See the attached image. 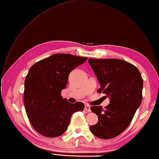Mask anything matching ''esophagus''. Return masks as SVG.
Returning <instances> with one entry per match:
<instances>
[{"instance_id":"obj_1","label":"esophagus","mask_w":159,"mask_h":159,"mask_svg":"<svg viewBox=\"0 0 159 159\" xmlns=\"http://www.w3.org/2000/svg\"><path fill=\"white\" fill-rule=\"evenodd\" d=\"M84 109H85L86 111L90 112V107L89 106V105L86 104V105H85V107H84Z\"/></svg>"}]
</instances>
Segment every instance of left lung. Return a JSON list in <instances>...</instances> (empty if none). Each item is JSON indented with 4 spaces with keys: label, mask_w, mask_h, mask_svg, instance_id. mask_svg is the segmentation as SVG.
<instances>
[{
    "label": "left lung",
    "mask_w": 159,
    "mask_h": 159,
    "mask_svg": "<svg viewBox=\"0 0 159 159\" xmlns=\"http://www.w3.org/2000/svg\"><path fill=\"white\" fill-rule=\"evenodd\" d=\"M89 62L101 84L97 92L110 98L105 109L90 107L98 121L90 130L98 138H114L128 127L142 103L143 79L135 66L123 60L89 58Z\"/></svg>",
    "instance_id": "1"
}]
</instances>
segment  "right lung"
Instances as JSON below:
<instances>
[{"mask_svg": "<svg viewBox=\"0 0 159 159\" xmlns=\"http://www.w3.org/2000/svg\"><path fill=\"white\" fill-rule=\"evenodd\" d=\"M88 58L56 54L31 66L24 82V101L28 118L37 133L45 137L62 135L73 113L83 111L82 102L70 103L61 96L69 75Z\"/></svg>", "mask_w": 159, "mask_h": 159, "instance_id": "add662e5", "label": "right lung"}]
</instances>
